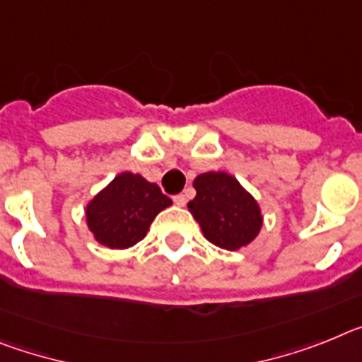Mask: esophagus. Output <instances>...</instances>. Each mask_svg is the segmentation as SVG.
Returning <instances> with one entry per match:
<instances>
[{"label":"esophagus","mask_w":362,"mask_h":362,"mask_svg":"<svg viewBox=\"0 0 362 362\" xmlns=\"http://www.w3.org/2000/svg\"><path fill=\"white\" fill-rule=\"evenodd\" d=\"M173 200H175V204H177V206H185V202H187V197H185L184 193H180V194H175V197H173Z\"/></svg>","instance_id":"obj_1"}]
</instances>
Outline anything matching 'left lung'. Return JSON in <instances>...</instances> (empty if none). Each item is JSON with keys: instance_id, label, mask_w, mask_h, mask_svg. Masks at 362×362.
I'll list each match as a JSON object with an SVG mask.
<instances>
[{"instance_id": "obj_1", "label": "left lung", "mask_w": 362, "mask_h": 362, "mask_svg": "<svg viewBox=\"0 0 362 362\" xmlns=\"http://www.w3.org/2000/svg\"><path fill=\"white\" fill-rule=\"evenodd\" d=\"M193 185L197 197L187 207L207 240L233 251L259 235L262 226L259 204L231 175L204 173Z\"/></svg>"}]
</instances>
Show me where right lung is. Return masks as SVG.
I'll return each mask as SVG.
<instances>
[{"label":"right lung","instance_id":"obj_1","mask_svg":"<svg viewBox=\"0 0 362 362\" xmlns=\"http://www.w3.org/2000/svg\"><path fill=\"white\" fill-rule=\"evenodd\" d=\"M171 199L140 175L122 173L87 206V224L94 238L111 247L125 250L147 235L151 222Z\"/></svg>","mask_w":362,"mask_h":362}]
</instances>
